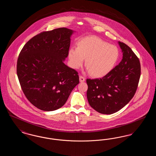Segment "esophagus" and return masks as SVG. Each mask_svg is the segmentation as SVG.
<instances>
[{
	"instance_id": "1",
	"label": "esophagus",
	"mask_w": 156,
	"mask_h": 156,
	"mask_svg": "<svg viewBox=\"0 0 156 156\" xmlns=\"http://www.w3.org/2000/svg\"><path fill=\"white\" fill-rule=\"evenodd\" d=\"M85 81V78L83 76H80V81L81 82H84Z\"/></svg>"
}]
</instances>
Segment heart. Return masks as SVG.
Masks as SVG:
<instances>
[{"label":"heart","instance_id":"obj_1","mask_svg":"<svg viewBox=\"0 0 156 156\" xmlns=\"http://www.w3.org/2000/svg\"><path fill=\"white\" fill-rule=\"evenodd\" d=\"M76 48H71L68 51L70 65L79 69L86 58L85 66L92 76L100 78L108 74L119 58L118 48L96 36L81 38Z\"/></svg>","mask_w":156,"mask_h":156}]
</instances>
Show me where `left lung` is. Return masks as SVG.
Returning <instances> with one entry per match:
<instances>
[{
    "label": "left lung",
    "instance_id": "8db88e82",
    "mask_svg": "<svg viewBox=\"0 0 156 156\" xmlns=\"http://www.w3.org/2000/svg\"><path fill=\"white\" fill-rule=\"evenodd\" d=\"M123 53L122 61L100 79H87V95L96 111L110 115L119 111L132 99L140 77L139 59L126 44L118 42Z\"/></svg>",
    "mask_w": 156,
    "mask_h": 156
}]
</instances>
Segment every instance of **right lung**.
Listing matches in <instances>:
<instances>
[{
  "instance_id": "add662e5",
  "label": "right lung",
  "mask_w": 156,
  "mask_h": 156,
  "mask_svg": "<svg viewBox=\"0 0 156 156\" xmlns=\"http://www.w3.org/2000/svg\"><path fill=\"white\" fill-rule=\"evenodd\" d=\"M65 27L41 33L24 45L17 63V74L25 96L38 109L61 108L79 83L78 73L64 64L71 37Z\"/></svg>"
}]
</instances>
